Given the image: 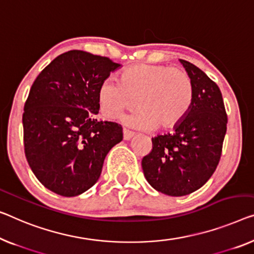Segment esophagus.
<instances>
[{"instance_id":"1","label":"esophagus","mask_w":254,"mask_h":254,"mask_svg":"<svg viewBox=\"0 0 254 254\" xmlns=\"http://www.w3.org/2000/svg\"><path fill=\"white\" fill-rule=\"evenodd\" d=\"M133 135H134V132L133 131L128 130V128H126V127L123 128V137H124V139L130 140L132 137H133Z\"/></svg>"}]
</instances>
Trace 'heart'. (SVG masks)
Masks as SVG:
<instances>
[{
  "label": "heart",
  "mask_w": 254,
  "mask_h": 254,
  "mask_svg": "<svg viewBox=\"0 0 254 254\" xmlns=\"http://www.w3.org/2000/svg\"><path fill=\"white\" fill-rule=\"evenodd\" d=\"M137 108L128 123L160 130L171 128L183 121L194 101V84L186 70L155 64H138L127 68L120 81L107 78L99 88L100 107L109 119Z\"/></svg>",
  "instance_id": "heart-1"
}]
</instances>
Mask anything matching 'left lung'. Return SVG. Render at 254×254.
<instances>
[{
  "label": "left lung",
  "instance_id": "1",
  "mask_svg": "<svg viewBox=\"0 0 254 254\" xmlns=\"http://www.w3.org/2000/svg\"><path fill=\"white\" fill-rule=\"evenodd\" d=\"M180 63L194 84V101L171 133L151 138L141 166L157 191L184 196L203 186L217 169L227 131V113L217 83L186 60Z\"/></svg>",
  "mask_w": 254,
  "mask_h": 254
}]
</instances>
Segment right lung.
<instances>
[{
  "instance_id": "obj_1",
  "label": "right lung",
  "mask_w": 254,
  "mask_h": 254,
  "mask_svg": "<svg viewBox=\"0 0 254 254\" xmlns=\"http://www.w3.org/2000/svg\"><path fill=\"white\" fill-rule=\"evenodd\" d=\"M120 67L107 57L71 50L34 81L24 106V149L35 177L60 196H77L99 179L104 160L122 141L116 122L98 121L99 88Z\"/></svg>"
}]
</instances>
